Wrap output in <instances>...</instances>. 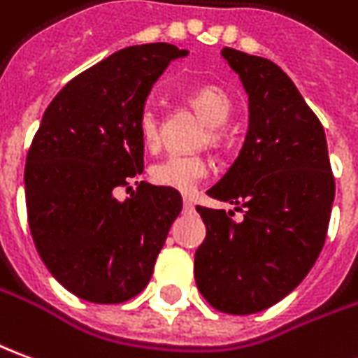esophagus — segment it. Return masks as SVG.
<instances>
[{
    "label": "esophagus",
    "instance_id": "1",
    "mask_svg": "<svg viewBox=\"0 0 358 358\" xmlns=\"http://www.w3.org/2000/svg\"><path fill=\"white\" fill-rule=\"evenodd\" d=\"M184 211H186V213H194V211H196L194 199H192V197H184Z\"/></svg>",
    "mask_w": 358,
    "mask_h": 358
}]
</instances>
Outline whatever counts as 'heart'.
I'll list each match as a JSON object with an SVG mask.
<instances>
[{"mask_svg":"<svg viewBox=\"0 0 358 358\" xmlns=\"http://www.w3.org/2000/svg\"><path fill=\"white\" fill-rule=\"evenodd\" d=\"M187 102L199 114V118L205 124H209L205 141H209L215 147L224 145L227 137L221 126L231 118V96L219 87L203 85L187 94ZM137 129L141 143L151 151L157 149L161 141V118L153 104H147L141 108L137 118ZM207 174H209V161L203 155H169L151 166V180L155 184L171 187L176 192H192L201 180L207 178Z\"/></svg>","mask_w":358,"mask_h":358,"instance_id":"1","label":"heart"}]
</instances>
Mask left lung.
Returning <instances> with one entry per match:
<instances>
[{
    "mask_svg": "<svg viewBox=\"0 0 358 358\" xmlns=\"http://www.w3.org/2000/svg\"><path fill=\"white\" fill-rule=\"evenodd\" d=\"M248 92L238 159L207 189L244 213L197 205L207 234L196 250L199 292L227 314H254L296 289L326 242L336 180L324 127L289 75L266 57L224 48Z\"/></svg>",
    "mask_w": 358,
    "mask_h": 358,
    "instance_id": "8db88e82",
    "label": "left lung"
}]
</instances>
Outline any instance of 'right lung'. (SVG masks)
<instances>
[{
    "label": "right lung",
    "instance_id": "right-lung-1",
    "mask_svg": "<svg viewBox=\"0 0 358 358\" xmlns=\"http://www.w3.org/2000/svg\"><path fill=\"white\" fill-rule=\"evenodd\" d=\"M186 54L164 42L120 50L57 92L34 134L24 166L32 240L50 273L83 301L118 304L143 291L182 211L171 187L141 182L126 201L114 194L143 172L139 112Z\"/></svg>",
    "mask_w": 358,
    "mask_h": 358
}]
</instances>
